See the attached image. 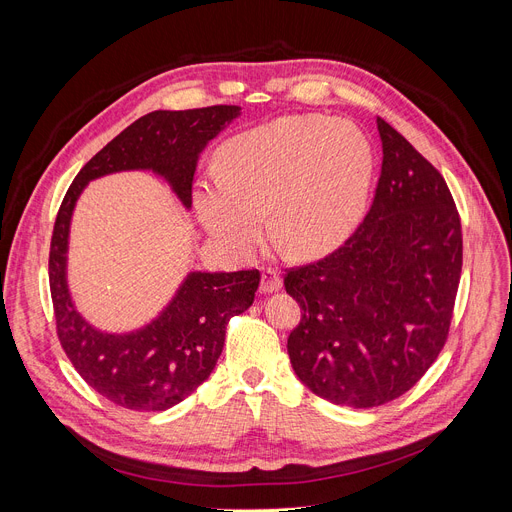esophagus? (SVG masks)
<instances>
[{"label": "esophagus", "instance_id": "1", "mask_svg": "<svg viewBox=\"0 0 512 512\" xmlns=\"http://www.w3.org/2000/svg\"><path fill=\"white\" fill-rule=\"evenodd\" d=\"M280 288H282V276L274 270V267H263L259 290L261 292H274V290H280Z\"/></svg>", "mask_w": 512, "mask_h": 512}]
</instances>
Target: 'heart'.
<instances>
[{
    "label": "heart",
    "mask_w": 512,
    "mask_h": 512,
    "mask_svg": "<svg viewBox=\"0 0 512 512\" xmlns=\"http://www.w3.org/2000/svg\"><path fill=\"white\" fill-rule=\"evenodd\" d=\"M375 155L348 120L290 116L238 134L222 151V172L195 191L199 220L222 249L247 257L272 234L294 257L328 253L367 209Z\"/></svg>",
    "instance_id": "heart-1"
}]
</instances>
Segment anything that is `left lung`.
Here are the masks:
<instances>
[{
  "instance_id": "obj_1",
  "label": "left lung",
  "mask_w": 512,
  "mask_h": 512,
  "mask_svg": "<svg viewBox=\"0 0 512 512\" xmlns=\"http://www.w3.org/2000/svg\"><path fill=\"white\" fill-rule=\"evenodd\" d=\"M382 172L338 249L288 267L301 305L288 336L297 378L334 405L371 409L409 392L442 353L463 270L461 215L442 174L378 118Z\"/></svg>"
}]
</instances>
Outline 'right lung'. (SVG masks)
Instances as JSON below:
<instances>
[{
    "mask_svg": "<svg viewBox=\"0 0 512 512\" xmlns=\"http://www.w3.org/2000/svg\"><path fill=\"white\" fill-rule=\"evenodd\" d=\"M238 105L184 112H151L124 128L93 155L60 205L49 249V288L56 332L66 357L95 392L130 411H166L201 386L218 363L228 321L247 311L259 288V270L186 278L176 299L151 326L124 336L101 334L80 317L66 286V249L72 209L89 180L120 170H153L191 207L197 157Z\"/></svg>",
    "mask_w": 512,
    "mask_h": 512,
    "instance_id": "obj_1",
    "label": "right lung"
}]
</instances>
